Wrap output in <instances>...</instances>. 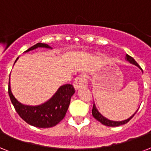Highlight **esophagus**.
<instances>
[{
	"label": "esophagus",
	"mask_w": 151,
	"mask_h": 151,
	"mask_svg": "<svg viewBox=\"0 0 151 151\" xmlns=\"http://www.w3.org/2000/svg\"><path fill=\"white\" fill-rule=\"evenodd\" d=\"M73 86L76 90H78L80 88H83L87 86V78L84 75H80L75 78L73 81Z\"/></svg>",
	"instance_id": "obj_1"
}]
</instances>
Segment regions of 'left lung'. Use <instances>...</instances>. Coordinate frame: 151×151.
<instances>
[{
  "mask_svg": "<svg viewBox=\"0 0 151 151\" xmlns=\"http://www.w3.org/2000/svg\"><path fill=\"white\" fill-rule=\"evenodd\" d=\"M125 59H126L127 61H128L129 63H130V64H134V65L137 66V67H138V68H140V67H139V65H138V64L137 63L136 61H135V60H134V58H131L130 56H129L128 54H126V58H125ZM137 111L134 113L132 116H130L128 119L124 120V121H111V120H109V119L106 118L105 116H104L103 115L101 114V113L98 111V110H97V108L96 107V106H95V104L93 103V109H92V115H93V116L94 117L95 119H96V120H97L98 121H100V122H101L102 124L105 125V126L117 127V126H121V125H123V124H127V123L128 122L130 119L132 118L133 116H134V114H136Z\"/></svg>",
  "mask_w": 151,
  "mask_h": 151,
  "instance_id": "8db88e82",
  "label": "left lung"
}]
</instances>
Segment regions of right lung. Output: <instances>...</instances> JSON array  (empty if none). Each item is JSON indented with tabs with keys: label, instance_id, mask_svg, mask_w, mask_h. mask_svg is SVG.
Returning <instances> with one entry per match:
<instances>
[{
	"label": "right lung",
	"instance_id": "add662e5",
	"mask_svg": "<svg viewBox=\"0 0 151 151\" xmlns=\"http://www.w3.org/2000/svg\"><path fill=\"white\" fill-rule=\"evenodd\" d=\"M38 47L52 49L48 44L37 43L24 51L28 52ZM15 60V62L17 61ZM75 93L72 84H64L58 88L56 93L47 101L37 106L25 105L19 102L11 90L9 79L8 93L17 113L28 124L40 128H48L55 126L64 119L70 103V98Z\"/></svg>",
	"mask_w": 151,
	"mask_h": 151
}]
</instances>
